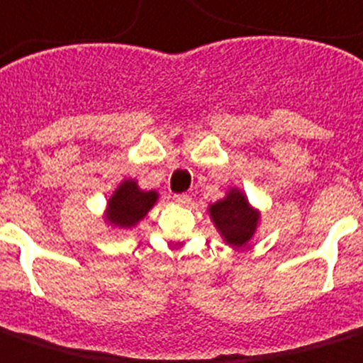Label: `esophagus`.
<instances>
[{
  "label": "esophagus",
  "mask_w": 363,
  "mask_h": 363,
  "mask_svg": "<svg viewBox=\"0 0 363 363\" xmlns=\"http://www.w3.org/2000/svg\"><path fill=\"white\" fill-rule=\"evenodd\" d=\"M173 199H175L177 203H188L190 201V196H188V194H175Z\"/></svg>",
  "instance_id": "obj_1"
}]
</instances>
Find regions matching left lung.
<instances>
[{
	"label": "left lung",
	"instance_id": "left-lung-1",
	"mask_svg": "<svg viewBox=\"0 0 363 363\" xmlns=\"http://www.w3.org/2000/svg\"><path fill=\"white\" fill-rule=\"evenodd\" d=\"M211 216L223 238L235 246L248 242L259 220L257 212L250 207L246 197L237 190H231L228 197L214 203L211 207Z\"/></svg>",
	"mask_w": 363,
	"mask_h": 363
}]
</instances>
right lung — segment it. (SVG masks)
<instances>
[{"label":"right lung","instance_id":"right-lung-1","mask_svg":"<svg viewBox=\"0 0 363 363\" xmlns=\"http://www.w3.org/2000/svg\"><path fill=\"white\" fill-rule=\"evenodd\" d=\"M156 191H141L135 182L125 181L108 203V220L119 228H130L155 205Z\"/></svg>","mask_w":363,"mask_h":363}]
</instances>
